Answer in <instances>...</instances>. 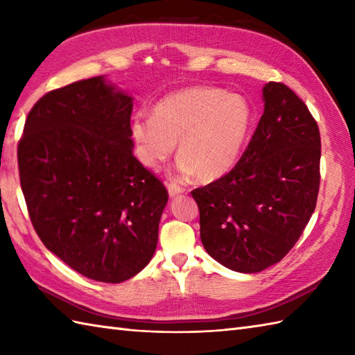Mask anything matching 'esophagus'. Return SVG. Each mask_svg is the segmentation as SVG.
<instances>
[{"label":"esophagus","mask_w":355,"mask_h":355,"mask_svg":"<svg viewBox=\"0 0 355 355\" xmlns=\"http://www.w3.org/2000/svg\"><path fill=\"white\" fill-rule=\"evenodd\" d=\"M168 192H169V195L171 197H175V195H178V193H183L184 192V187H182V186H178L177 183H172V182H169L168 184Z\"/></svg>","instance_id":"obj_1"}]
</instances>
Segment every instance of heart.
<instances>
[{"label": "heart", "instance_id": "1", "mask_svg": "<svg viewBox=\"0 0 355 355\" xmlns=\"http://www.w3.org/2000/svg\"><path fill=\"white\" fill-rule=\"evenodd\" d=\"M252 126V108L243 96L212 87H193L164 96L153 116L132 117L135 155L149 169H158L177 148L178 168L205 180L227 173L238 162Z\"/></svg>", "mask_w": 355, "mask_h": 355}]
</instances>
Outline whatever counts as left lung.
I'll return each instance as SVG.
<instances>
[{
	"mask_svg": "<svg viewBox=\"0 0 355 355\" xmlns=\"http://www.w3.org/2000/svg\"><path fill=\"white\" fill-rule=\"evenodd\" d=\"M262 96L263 114L235 168L192 191L206 252L239 273H258L291 250L320 184V132L310 110L281 82H268Z\"/></svg>",
	"mask_w": 355,
	"mask_h": 355,
	"instance_id": "1",
	"label": "left lung"
}]
</instances>
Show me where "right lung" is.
<instances>
[{"label": "right lung", "mask_w": 355, "mask_h": 355, "mask_svg": "<svg viewBox=\"0 0 355 355\" xmlns=\"http://www.w3.org/2000/svg\"><path fill=\"white\" fill-rule=\"evenodd\" d=\"M132 97L102 76L53 89L18 143L21 189L44 245L99 282L148 266L168 191L132 154Z\"/></svg>", "instance_id": "obj_1"}]
</instances>
